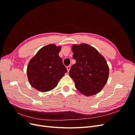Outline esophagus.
Here are the masks:
<instances>
[{"mask_svg":"<svg viewBox=\"0 0 135 135\" xmlns=\"http://www.w3.org/2000/svg\"><path fill=\"white\" fill-rule=\"evenodd\" d=\"M70 67H71L70 66H67V68H67V70H68V72H69V71H70Z\"/></svg>","mask_w":135,"mask_h":135,"instance_id":"esophagus-1","label":"esophagus"}]
</instances>
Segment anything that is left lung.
<instances>
[{
	"label": "left lung",
	"instance_id": "8db88e82",
	"mask_svg": "<svg viewBox=\"0 0 135 135\" xmlns=\"http://www.w3.org/2000/svg\"><path fill=\"white\" fill-rule=\"evenodd\" d=\"M73 59L69 75L75 87L87 96L99 93L108 79L109 69L105 58L95 48L87 44L73 45Z\"/></svg>",
	"mask_w": 135,
	"mask_h": 135
}]
</instances>
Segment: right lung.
Masks as SVG:
<instances>
[{"mask_svg": "<svg viewBox=\"0 0 135 135\" xmlns=\"http://www.w3.org/2000/svg\"><path fill=\"white\" fill-rule=\"evenodd\" d=\"M60 47L49 44L42 48L28 64L27 74L32 87L41 92L56 87L67 69L59 55Z\"/></svg>", "mask_w": 135, "mask_h": 135, "instance_id": "right-lung-1", "label": "right lung"}]
</instances>
